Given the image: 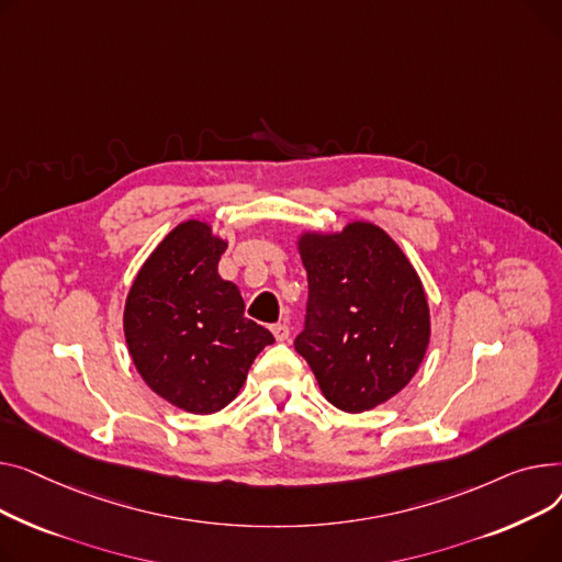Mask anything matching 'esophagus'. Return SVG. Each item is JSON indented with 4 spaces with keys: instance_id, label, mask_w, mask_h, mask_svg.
<instances>
[{
    "instance_id": "obj_1",
    "label": "esophagus",
    "mask_w": 562,
    "mask_h": 562,
    "mask_svg": "<svg viewBox=\"0 0 562 562\" xmlns=\"http://www.w3.org/2000/svg\"><path fill=\"white\" fill-rule=\"evenodd\" d=\"M272 334H274V338L279 340V342H283V340H288L290 338V326L288 324H272Z\"/></svg>"
}]
</instances>
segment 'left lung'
Instances as JSON below:
<instances>
[{
	"label": "left lung",
	"instance_id": "1",
	"mask_svg": "<svg viewBox=\"0 0 562 562\" xmlns=\"http://www.w3.org/2000/svg\"><path fill=\"white\" fill-rule=\"evenodd\" d=\"M308 274L306 328L294 349L345 413L372 411L417 374L431 340L422 279L402 247L372 222L302 231Z\"/></svg>",
	"mask_w": 562,
	"mask_h": 562
}]
</instances>
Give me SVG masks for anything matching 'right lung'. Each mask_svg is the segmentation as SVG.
<instances>
[{"instance_id":"obj_1","label":"right lung","mask_w":562,"mask_h":562,"mask_svg":"<svg viewBox=\"0 0 562 562\" xmlns=\"http://www.w3.org/2000/svg\"><path fill=\"white\" fill-rule=\"evenodd\" d=\"M228 240L186 220L143 262L124 304V338L143 381L168 404L211 415L238 397L254 358L274 342L245 317L236 283L217 274Z\"/></svg>"}]
</instances>
